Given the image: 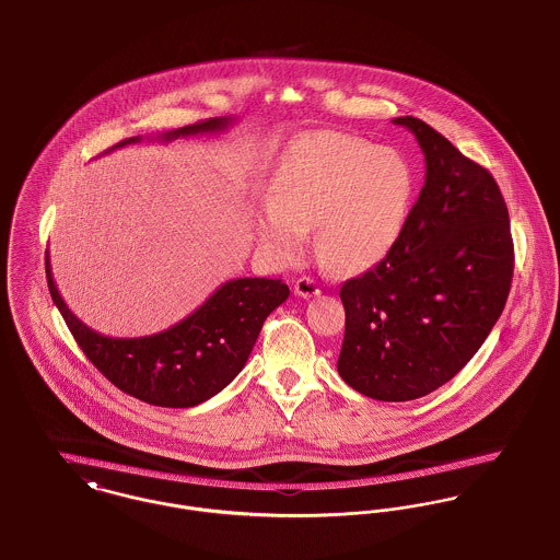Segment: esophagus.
Instances as JSON below:
<instances>
[{
    "instance_id": "esophagus-1",
    "label": "esophagus",
    "mask_w": 560,
    "mask_h": 560,
    "mask_svg": "<svg viewBox=\"0 0 560 560\" xmlns=\"http://www.w3.org/2000/svg\"><path fill=\"white\" fill-rule=\"evenodd\" d=\"M294 292H296V296H301V299H315V296H319V283L315 281V279H311V277H301L296 283H294Z\"/></svg>"
}]
</instances>
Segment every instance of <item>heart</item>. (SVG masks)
I'll return each mask as SVG.
<instances>
[{
    "label": "heart",
    "mask_w": 560,
    "mask_h": 560,
    "mask_svg": "<svg viewBox=\"0 0 560 560\" xmlns=\"http://www.w3.org/2000/svg\"><path fill=\"white\" fill-rule=\"evenodd\" d=\"M416 194V173L394 147L339 131H313L281 160L268 205L254 213L259 247L294 259L315 223V254L337 272H358L398 243Z\"/></svg>",
    "instance_id": "heart-1"
}]
</instances>
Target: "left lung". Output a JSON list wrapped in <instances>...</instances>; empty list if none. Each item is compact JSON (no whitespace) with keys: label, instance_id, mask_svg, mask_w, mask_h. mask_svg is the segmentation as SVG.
I'll return each instance as SVG.
<instances>
[{"label":"left lung","instance_id":"1","mask_svg":"<svg viewBox=\"0 0 560 560\" xmlns=\"http://www.w3.org/2000/svg\"><path fill=\"white\" fill-rule=\"evenodd\" d=\"M424 153L427 180L380 264L341 285L339 375L402 402L447 384L501 317L514 277L503 194L483 166L416 117H398Z\"/></svg>","mask_w":560,"mask_h":560}]
</instances>
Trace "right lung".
<instances>
[{
  "instance_id": "obj_1",
  "label": "right lung",
  "mask_w": 560,
  "mask_h": 560,
  "mask_svg": "<svg viewBox=\"0 0 560 560\" xmlns=\"http://www.w3.org/2000/svg\"><path fill=\"white\" fill-rule=\"evenodd\" d=\"M230 124L232 119L215 117L153 138L171 142L183 136L217 133ZM140 140L142 136H131L104 153ZM46 279L52 302L91 364L129 396L173 409L196 407L228 386L243 371L264 319L290 296L281 279H232L173 328L151 337L113 339L86 328L68 308L52 281L48 252Z\"/></svg>"
}]
</instances>
